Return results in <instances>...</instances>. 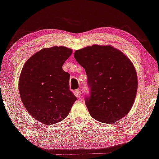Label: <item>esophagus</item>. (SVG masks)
Returning a JSON list of instances; mask_svg holds the SVG:
<instances>
[{"mask_svg":"<svg viewBox=\"0 0 159 159\" xmlns=\"http://www.w3.org/2000/svg\"><path fill=\"white\" fill-rule=\"evenodd\" d=\"M75 95L78 98H80V96H81V90H76L75 91Z\"/></svg>","mask_w":159,"mask_h":159,"instance_id":"1","label":"esophagus"}]
</instances>
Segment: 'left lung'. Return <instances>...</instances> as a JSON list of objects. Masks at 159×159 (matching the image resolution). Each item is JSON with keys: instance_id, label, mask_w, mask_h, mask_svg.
Here are the masks:
<instances>
[{"instance_id": "1", "label": "left lung", "mask_w": 159, "mask_h": 159, "mask_svg": "<svg viewBox=\"0 0 159 159\" xmlns=\"http://www.w3.org/2000/svg\"><path fill=\"white\" fill-rule=\"evenodd\" d=\"M87 75L90 94L85 104L95 120L112 123L125 116L134 102L138 77L123 52L110 45H93L75 52Z\"/></svg>"}]
</instances>
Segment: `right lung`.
I'll return each instance as SVG.
<instances>
[{"label":"right lung","instance_id":"add662e5","mask_svg":"<svg viewBox=\"0 0 159 159\" xmlns=\"http://www.w3.org/2000/svg\"><path fill=\"white\" fill-rule=\"evenodd\" d=\"M72 53L64 46L43 48L21 70L19 89L24 106L45 125L64 120L77 99L69 90V74L62 68Z\"/></svg>","mask_w":159,"mask_h":159}]
</instances>
